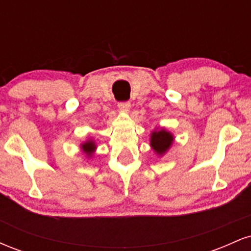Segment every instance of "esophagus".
<instances>
[{
  "mask_svg": "<svg viewBox=\"0 0 251 251\" xmlns=\"http://www.w3.org/2000/svg\"><path fill=\"white\" fill-rule=\"evenodd\" d=\"M118 107L122 109V111H129L131 103H129V101H122L118 103Z\"/></svg>",
  "mask_w": 251,
  "mask_h": 251,
  "instance_id": "34e87169",
  "label": "esophagus"
}]
</instances>
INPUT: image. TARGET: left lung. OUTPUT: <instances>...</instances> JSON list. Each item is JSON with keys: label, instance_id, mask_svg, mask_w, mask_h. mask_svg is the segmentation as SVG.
Listing matches in <instances>:
<instances>
[{"label": "left lung", "instance_id": "1", "mask_svg": "<svg viewBox=\"0 0 251 251\" xmlns=\"http://www.w3.org/2000/svg\"><path fill=\"white\" fill-rule=\"evenodd\" d=\"M151 148L157 154L163 155L168 150L171 148L174 143V135L170 132L166 131L165 128L154 129L151 133Z\"/></svg>", "mask_w": 251, "mask_h": 251}]
</instances>
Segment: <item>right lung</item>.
Masks as SVG:
<instances>
[{"label":"right lung","instance_id":"add662e5","mask_svg":"<svg viewBox=\"0 0 251 251\" xmlns=\"http://www.w3.org/2000/svg\"><path fill=\"white\" fill-rule=\"evenodd\" d=\"M81 149H82V151L88 155V157H91V155L93 154L94 150L97 149V146H96V143H94L93 140H87L86 143L81 144Z\"/></svg>","mask_w":251,"mask_h":251}]
</instances>
